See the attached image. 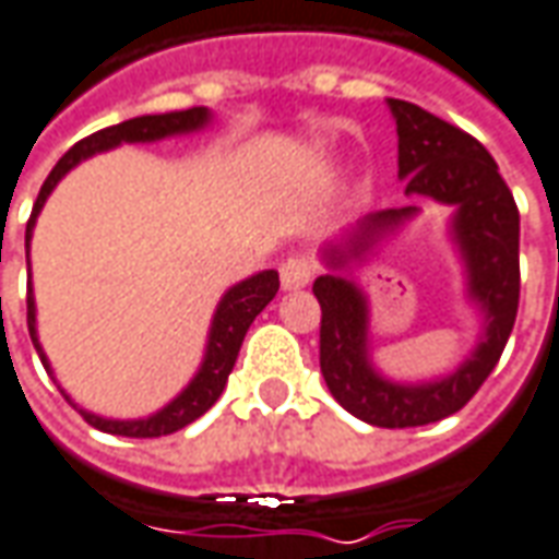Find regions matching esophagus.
<instances>
[{"label": "esophagus", "instance_id": "34e87169", "mask_svg": "<svg viewBox=\"0 0 559 559\" xmlns=\"http://www.w3.org/2000/svg\"><path fill=\"white\" fill-rule=\"evenodd\" d=\"M313 273H317V261L310 255H292L283 261V267H280V280H283V288H304L310 280H313Z\"/></svg>", "mask_w": 559, "mask_h": 559}]
</instances>
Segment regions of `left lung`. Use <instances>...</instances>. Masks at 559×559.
Masks as SVG:
<instances>
[{"label":"left lung","mask_w":559,"mask_h":559,"mask_svg":"<svg viewBox=\"0 0 559 559\" xmlns=\"http://www.w3.org/2000/svg\"><path fill=\"white\" fill-rule=\"evenodd\" d=\"M399 133L404 194L456 206L453 240L468 273V295L484 310V337L450 377L432 383H392L368 359V301L353 280L325 273L313 283L319 368L329 392L353 417L380 429H411L456 414L490 377L508 344L521 301V213L490 152L460 127L404 99H386ZM417 206L368 215L344 246L325 249L331 271L361 258L380 237L404 225Z\"/></svg>","instance_id":"8db88e82"}]
</instances>
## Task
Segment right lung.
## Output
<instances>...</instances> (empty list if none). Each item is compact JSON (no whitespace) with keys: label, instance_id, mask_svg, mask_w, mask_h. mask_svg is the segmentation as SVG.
<instances>
[{"label":"right lung","instance_id":"1","mask_svg":"<svg viewBox=\"0 0 559 559\" xmlns=\"http://www.w3.org/2000/svg\"><path fill=\"white\" fill-rule=\"evenodd\" d=\"M206 124H210V109L194 106V109L167 111V115H142V118H130V121L106 127V130H96L87 140L75 142L67 155L57 160V167L48 173V179H45L41 191H38L33 215H29V222H26V271H29V237H33V228H36L38 213H41L48 194L57 188V182H60L75 164H81L84 157L96 155V152L115 148V145H121V142H155L164 140V136L194 133V130H200V127ZM276 292H280V273L276 271L255 273V276H249V280H242V283H237V286L225 292V298L215 307L213 329H210V344H206V356H203L200 371L194 374V380L167 404V407H160L152 417H96V414L81 411L79 404L72 402L67 392H63L67 402L72 404L94 429H99V432L127 435V438H160V435L179 432L188 423H194L198 417H203V414L218 402V395L225 392V383H228V374L234 371V361H237V353H240L246 331L255 322L258 313L273 301ZM26 325H29V337H33V346H36L38 359L45 365V371H51L48 356L41 353V344H38L36 334V298H33V283H26Z\"/></svg>","mask_w":559,"mask_h":559}]
</instances>
